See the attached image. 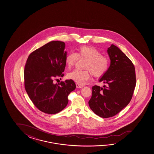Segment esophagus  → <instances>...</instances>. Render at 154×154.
<instances>
[{"label":"esophagus","instance_id":"obj_1","mask_svg":"<svg viewBox=\"0 0 154 154\" xmlns=\"http://www.w3.org/2000/svg\"><path fill=\"white\" fill-rule=\"evenodd\" d=\"M75 85H76V87L77 88H83L84 86L83 85H81V84H79V83H76Z\"/></svg>","mask_w":154,"mask_h":154}]
</instances>
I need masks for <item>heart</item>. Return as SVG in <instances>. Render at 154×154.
Masks as SVG:
<instances>
[{"label": "heart", "instance_id": "1", "mask_svg": "<svg viewBox=\"0 0 154 154\" xmlns=\"http://www.w3.org/2000/svg\"><path fill=\"white\" fill-rule=\"evenodd\" d=\"M79 58L87 59L84 64L85 70H73L67 74V78L80 84H84L90 79L91 72L94 77H101L107 71L109 60L107 57L102 55L98 49L89 46H81L77 49V53H69L65 61L68 69L72 68Z\"/></svg>", "mask_w": 154, "mask_h": 154}]
</instances>
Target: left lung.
<instances>
[{
  "instance_id": "8db88e82",
  "label": "left lung",
  "mask_w": 154,
  "mask_h": 154,
  "mask_svg": "<svg viewBox=\"0 0 154 154\" xmlns=\"http://www.w3.org/2000/svg\"><path fill=\"white\" fill-rule=\"evenodd\" d=\"M110 66L99 81L107 84L92 87L90 109L101 118L116 116L130 103L136 84L135 68L130 59L112 45L107 49Z\"/></svg>"
}]
</instances>
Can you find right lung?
<instances>
[{
    "label": "right lung",
    "mask_w": 154,
    "mask_h": 154,
    "mask_svg": "<svg viewBox=\"0 0 154 154\" xmlns=\"http://www.w3.org/2000/svg\"><path fill=\"white\" fill-rule=\"evenodd\" d=\"M65 47L62 41L49 42L31 53L25 65V89L35 107L45 113H58L64 109L69 95L75 89L71 79L53 83L54 79L64 75Z\"/></svg>",
    "instance_id": "right-lung-1"
}]
</instances>
